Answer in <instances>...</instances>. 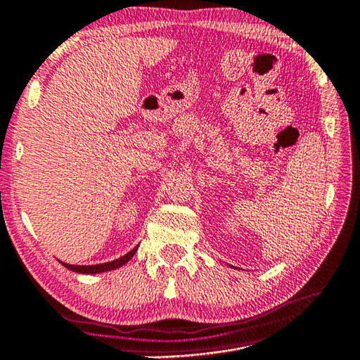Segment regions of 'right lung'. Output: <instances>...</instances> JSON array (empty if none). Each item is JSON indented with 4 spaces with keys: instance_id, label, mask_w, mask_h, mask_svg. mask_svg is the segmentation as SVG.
<instances>
[{
    "instance_id": "obj_1",
    "label": "right lung",
    "mask_w": 360,
    "mask_h": 360,
    "mask_svg": "<svg viewBox=\"0 0 360 360\" xmlns=\"http://www.w3.org/2000/svg\"><path fill=\"white\" fill-rule=\"evenodd\" d=\"M136 252H138V247H134L133 250H131V252H128L127 255H123L122 258L113 259V261H108V262H102V264L77 266V264H67V262H62V261H60V264L64 266V267H67V269L72 271V272H78V274H101V272H107V271L118 269V267L124 266L131 258H133Z\"/></svg>"
}]
</instances>
